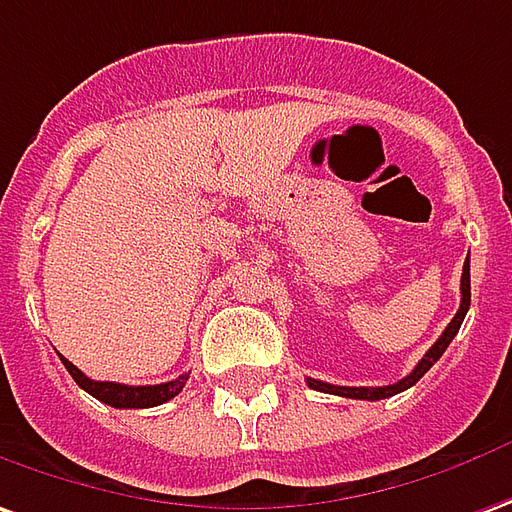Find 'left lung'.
Masks as SVG:
<instances>
[{"instance_id":"obj_1","label":"left lung","mask_w":512,"mask_h":512,"mask_svg":"<svg viewBox=\"0 0 512 512\" xmlns=\"http://www.w3.org/2000/svg\"><path fill=\"white\" fill-rule=\"evenodd\" d=\"M468 305H471V271H468V257H466V266H463V277H460V310L455 313V318L449 321V327L443 330V335L438 341L432 343L430 352L418 360V366L407 374L405 380L393 382V385H382V388H349V385H330V382H321V380H310L307 377V385L313 388V391H324V393H335V396H346V399H368V402H377V399H388L393 393H402L407 391L410 385H416L427 371H430L435 363H438V357L446 352V346L452 343V338L460 330V324H463V318L468 313Z\"/></svg>"}]
</instances>
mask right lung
<instances>
[{"label": "right lung", "instance_id": "1", "mask_svg": "<svg viewBox=\"0 0 512 512\" xmlns=\"http://www.w3.org/2000/svg\"><path fill=\"white\" fill-rule=\"evenodd\" d=\"M63 366L69 371L74 382L80 385L82 391H88L91 396H96L99 402H105L110 407H157L163 402L174 399L177 393L182 391V385L188 380V374H182L177 380L160 382V385H121V382H96L91 377H85L80 368L74 366L71 360L60 357Z\"/></svg>", "mask_w": 512, "mask_h": 512}]
</instances>
